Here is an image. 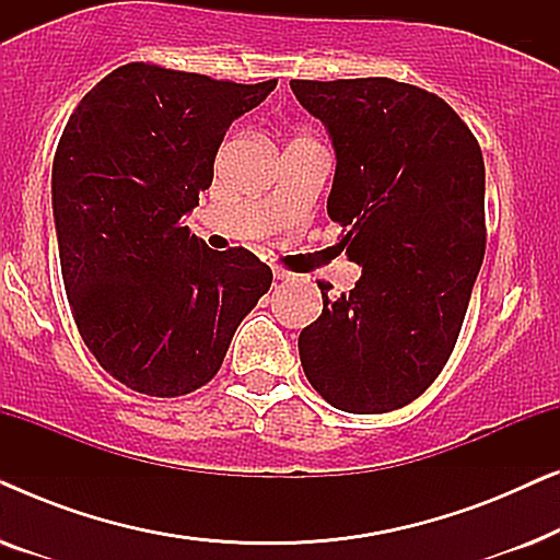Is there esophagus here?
Segmentation results:
<instances>
[{
  "label": "esophagus",
  "instance_id": "esophagus-1",
  "mask_svg": "<svg viewBox=\"0 0 560 560\" xmlns=\"http://www.w3.org/2000/svg\"><path fill=\"white\" fill-rule=\"evenodd\" d=\"M272 275H275V280H288L290 278V272L282 270V267H275Z\"/></svg>",
  "mask_w": 560,
  "mask_h": 560
}]
</instances>
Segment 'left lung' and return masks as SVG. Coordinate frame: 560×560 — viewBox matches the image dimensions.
I'll list each match as a JSON object with an SVG mask.
<instances>
[{"mask_svg": "<svg viewBox=\"0 0 560 560\" xmlns=\"http://www.w3.org/2000/svg\"><path fill=\"white\" fill-rule=\"evenodd\" d=\"M328 129V217L362 265L298 339L303 372L334 408L389 412L433 385L462 331L485 259V158L431 91L393 79L290 81Z\"/></svg>", "mask_w": 560, "mask_h": 560, "instance_id": "obj_1", "label": "left lung"}]
</instances>
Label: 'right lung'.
<instances>
[{
	"label": "right lung",
	"mask_w": 560,
	"mask_h": 560,
	"mask_svg": "<svg viewBox=\"0 0 560 560\" xmlns=\"http://www.w3.org/2000/svg\"><path fill=\"white\" fill-rule=\"evenodd\" d=\"M275 86L127 63L60 135L52 217L68 303L96 362L135 393L206 385L272 285L249 249L213 252L183 217L211 186L229 125Z\"/></svg>",
	"instance_id": "add662e5"
}]
</instances>
